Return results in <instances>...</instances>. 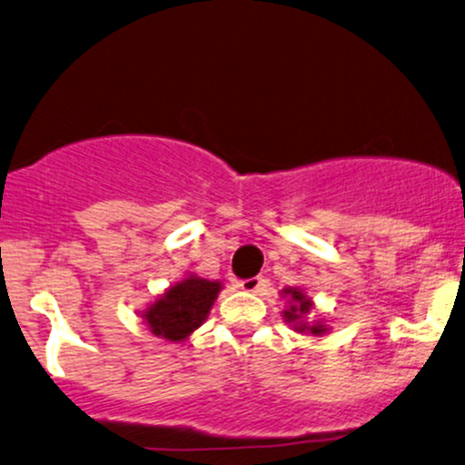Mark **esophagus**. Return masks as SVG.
Wrapping results in <instances>:
<instances>
[{
    "label": "esophagus",
    "mask_w": 465,
    "mask_h": 465,
    "mask_svg": "<svg viewBox=\"0 0 465 465\" xmlns=\"http://www.w3.org/2000/svg\"><path fill=\"white\" fill-rule=\"evenodd\" d=\"M239 288H242L243 292H259L261 288H263V279H261V276L243 279V281H239Z\"/></svg>",
    "instance_id": "esophagus-1"
}]
</instances>
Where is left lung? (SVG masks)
<instances>
[{"label": "left lung", "mask_w": 465, "mask_h": 465, "mask_svg": "<svg viewBox=\"0 0 465 465\" xmlns=\"http://www.w3.org/2000/svg\"><path fill=\"white\" fill-rule=\"evenodd\" d=\"M281 294L288 296L290 307L288 310H283V318H285V322H290V325L294 327V331L312 333V336H322V333L327 331V327L322 325L321 321H316V322L305 321V316L310 314V310H312V299H307V296L302 294V290L285 288Z\"/></svg>", "instance_id": "left-lung-1"}]
</instances>
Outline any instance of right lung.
<instances>
[{"mask_svg": "<svg viewBox=\"0 0 465 465\" xmlns=\"http://www.w3.org/2000/svg\"><path fill=\"white\" fill-rule=\"evenodd\" d=\"M222 283L189 274L171 285L158 301L143 312L151 333L171 342H182L206 321Z\"/></svg>", "mask_w": 465, "mask_h": 465, "instance_id": "1", "label": "right lung"}]
</instances>
